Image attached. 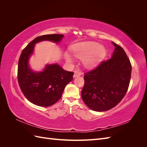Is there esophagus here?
<instances>
[{"mask_svg":"<svg viewBox=\"0 0 147 147\" xmlns=\"http://www.w3.org/2000/svg\"><path fill=\"white\" fill-rule=\"evenodd\" d=\"M81 75H82V73H81V72H75V73H74V78H75V77H77L80 76Z\"/></svg>","mask_w":147,"mask_h":147,"instance_id":"obj_1","label":"esophagus"}]
</instances>
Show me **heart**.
Instances as JSON below:
<instances>
[{"label":"heart","mask_w":147,"mask_h":147,"mask_svg":"<svg viewBox=\"0 0 147 147\" xmlns=\"http://www.w3.org/2000/svg\"><path fill=\"white\" fill-rule=\"evenodd\" d=\"M72 55L77 58L82 59L83 65L86 68L94 67L104 59L106 54L105 48L99 43L86 42L74 44L70 48ZM65 58L67 63L74 64V59L69 53H65Z\"/></svg>","instance_id":"heart-1"}]
</instances>
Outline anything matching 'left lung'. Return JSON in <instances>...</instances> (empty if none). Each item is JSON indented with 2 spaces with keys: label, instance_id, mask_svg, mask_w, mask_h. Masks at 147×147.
Here are the masks:
<instances>
[{
  "label": "left lung",
  "instance_id": "8db88e82",
  "mask_svg": "<svg viewBox=\"0 0 147 147\" xmlns=\"http://www.w3.org/2000/svg\"><path fill=\"white\" fill-rule=\"evenodd\" d=\"M112 43L115 50L111 58L84 74L82 99L96 112H104L116 106L125 96L131 80L130 61L121 47Z\"/></svg>",
  "mask_w": 147,
  "mask_h": 147
}]
</instances>
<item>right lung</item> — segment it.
<instances>
[{
	"label": "right lung",
	"mask_w": 147,
	"mask_h": 147,
	"mask_svg": "<svg viewBox=\"0 0 147 147\" xmlns=\"http://www.w3.org/2000/svg\"><path fill=\"white\" fill-rule=\"evenodd\" d=\"M63 34L39 36L30 42L22 51L18 67V80L24 96L32 104L49 107L58 101L65 86L73 80L74 72L64 70L57 64H47L42 71L35 72L29 64L35 44L42 41L59 43Z\"/></svg>",
	"instance_id": "add662e5"
}]
</instances>
